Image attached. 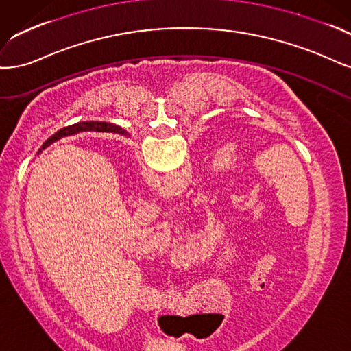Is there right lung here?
<instances>
[{
	"label": "right lung",
	"mask_w": 351,
	"mask_h": 351,
	"mask_svg": "<svg viewBox=\"0 0 351 351\" xmlns=\"http://www.w3.org/2000/svg\"><path fill=\"white\" fill-rule=\"evenodd\" d=\"M82 131H100V132H117V134H122L127 135V131H123L121 127L115 125V123H109V122H99V121H90V122H78L74 123V125H69L62 130H60L58 132H55L51 138H48L47 141L43 143L42 150L45 147H48L51 143L60 140L61 137H66V135H73L77 132Z\"/></svg>",
	"instance_id": "add662e5"
}]
</instances>
